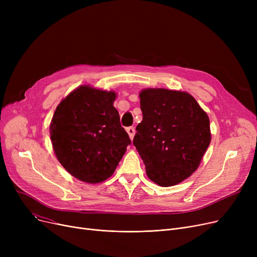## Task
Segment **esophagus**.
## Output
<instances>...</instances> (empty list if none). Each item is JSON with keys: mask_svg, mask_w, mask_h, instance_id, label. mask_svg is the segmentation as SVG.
I'll return each mask as SVG.
<instances>
[{"mask_svg": "<svg viewBox=\"0 0 257 257\" xmlns=\"http://www.w3.org/2000/svg\"><path fill=\"white\" fill-rule=\"evenodd\" d=\"M126 131H127V133L129 134L130 139L133 140L134 134H136V128H134V127H127V128H126Z\"/></svg>", "mask_w": 257, "mask_h": 257, "instance_id": "34e87169", "label": "esophagus"}]
</instances>
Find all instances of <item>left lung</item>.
<instances>
[{
    "label": "left lung",
    "instance_id": "left-lung-1",
    "mask_svg": "<svg viewBox=\"0 0 257 257\" xmlns=\"http://www.w3.org/2000/svg\"><path fill=\"white\" fill-rule=\"evenodd\" d=\"M143 120L133 139L148 177L178 184L197 170L210 144L209 118L190 93L148 88L140 93Z\"/></svg>",
    "mask_w": 257,
    "mask_h": 257
}]
</instances>
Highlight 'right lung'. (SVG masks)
I'll use <instances>...</instances> for the list:
<instances>
[{
	"mask_svg": "<svg viewBox=\"0 0 257 257\" xmlns=\"http://www.w3.org/2000/svg\"><path fill=\"white\" fill-rule=\"evenodd\" d=\"M114 100L113 91L80 86L53 115V149L62 167L81 181L99 183L109 178L131 144Z\"/></svg>",
	"mask_w": 257,
	"mask_h": 257,
	"instance_id": "add662e5",
	"label": "right lung"
}]
</instances>
